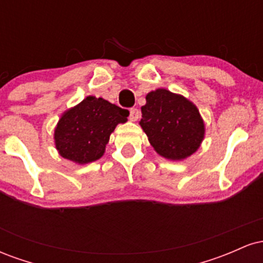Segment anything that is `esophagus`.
<instances>
[{
    "mask_svg": "<svg viewBox=\"0 0 263 263\" xmlns=\"http://www.w3.org/2000/svg\"><path fill=\"white\" fill-rule=\"evenodd\" d=\"M140 119V110L138 108H131L129 110V120L131 121H137Z\"/></svg>",
    "mask_w": 263,
    "mask_h": 263,
    "instance_id": "34e87169",
    "label": "esophagus"
}]
</instances>
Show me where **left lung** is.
<instances>
[{
	"label": "left lung",
	"mask_w": 263,
	"mask_h": 263,
	"mask_svg": "<svg viewBox=\"0 0 263 263\" xmlns=\"http://www.w3.org/2000/svg\"><path fill=\"white\" fill-rule=\"evenodd\" d=\"M141 111V127L159 156L182 161L200 147L204 121L197 106L184 96L157 89L147 93Z\"/></svg>",
	"instance_id": "left-lung-1"
}]
</instances>
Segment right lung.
Segmentation results:
<instances>
[{"label":"right lung","mask_w":263,"mask_h":263,"mask_svg":"<svg viewBox=\"0 0 263 263\" xmlns=\"http://www.w3.org/2000/svg\"><path fill=\"white\" fill-rule=\"evenodd\" d=\"M129 112L102 98L87 96L60 117L54 140L63 158L86 164L101 158L110 135Z\"/></svg>","instance_id":"obj_1"}]
</instances>
